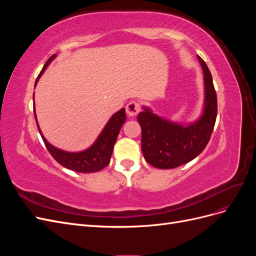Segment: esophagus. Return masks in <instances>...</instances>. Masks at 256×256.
I'll return each instance as SVG.
<instances>
[{
	"mask_svg": "<svg viewBox=\"0 0 256 256\" xmlns=\"http://www.w3.org/2000/svg\"><path fill=\"white\" fill-rule=\"evenodd\" d=\"M141 111V106L136 102H130L126 106V112L129 116H136Z\"/></svg>",
	"mask_w": 256,
	"mask_h": 256,
	"instance_id": "obj_1",
	"label": "esophagus"
}]
</instances>
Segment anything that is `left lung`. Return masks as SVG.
I'll return each instance as SVG.
<instances>
[{
	"label": "left lung",
	"mask_w": 256,
	"mask_h": 256,
	"mask_svg": "<svg viewBox=\"0 0 256 256\" xmlns=\"http://www.w3.org/2000/svg\"><path fill=\"white\" fill-rule=\"evenodd\" d=\"M204 72V113L194 124L178 125L159 118L148 108L138 113L142 129V152L145 160L154 168H174L193 160L204 150L210 140L218 112L212 76L205 62L198 56Z\"/></svg>",
	"instance_id": "left-lung-1"
}]
</instances>
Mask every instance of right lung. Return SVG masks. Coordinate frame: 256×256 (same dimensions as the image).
Returning a JSON list of instances; mask_svg holds the SVG:
<instances>
[{
	"mask_svg": "<svg viewBox=\"0 0 256 256\" xmlns=\"http://www.w3.org/2000/svg\"><path fill=\"white\" fill-rule=\"evenodd\" d=\"M56 58V54L47 60V63L44 64V68L42 69L40 74H38L35 85L40 78V76L44 74V69L50 64V62ZM34 115L36 120V114L34 110ZM126 120V112L125 109H120L118 112H116L110 120L108 122L106 127L104 128L102 132L100 134L96 142L92 144L90 148L86 150H83L80 152H68L60 150L56 147L52 146L47 140H46L44 136L42 134V131L38 126V122L36 120L37 128L38 131L42 138L44 143L47 147L48 152L51 154V156L56 159L60 166L64 168L72 170L74 172L79 173H92V172H98L100 170L104 168L110 162V158L112 156L114 144L116 142V138L120 134V130L122 126V124Z\"/></svg>",
	"mask_w": 256,
	"mask_h": 256,
	"instance_id": "obj_1",
	"label": "right lung"
}]
</instances>
